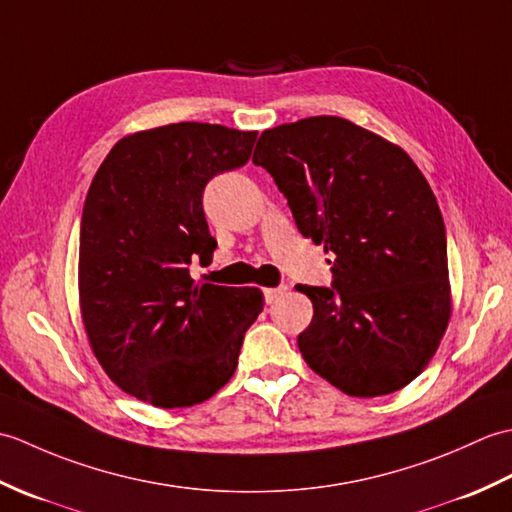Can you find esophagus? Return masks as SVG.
<instances>
[{
    "mask_svg": "<svg viewBox=\"0 0 512 512\" xmlns=\"http://www.w3.org/2000/svg\"><path fill=\"white\" fill-rule=\"evenodd\" d=\"M288 290V286H275V288H266L264 290V299H266V303H275L281 295H284V292Z\"/></svg>",
    "mask_w": 512,
    "mask_h": 512,
    "instance_id": "esophagus-1",
    "label": "esophagus"
}]
</instances>
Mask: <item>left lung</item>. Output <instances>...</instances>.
Here are the masks:
<instances>
[{
  "mask_svg": "<svg viewBox=\"0 0 512 512\" xmlns=\"http://www.w3.org/2000/svg\"><path fill=\"white\" fill-rule=\"evenodd\" d=\"M253 162L275 178L301 235L336 255L332 288L299 286L314 308L297 339L310 369L358 398L409 385L451 319L447 233L416 162L339 116L266 129Z\"/></svg>",
  "mask_w": 512,
  "mask_h": 512,
  "instance_id": "obj_1",
  "label": "left lung"
}]
</instances>
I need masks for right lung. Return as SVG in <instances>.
<instances>
[{
    "label": "right lung",
    "mask_w": 512,
    "mask_h": 512,
    "mask_svg": "<svg viewBox=\"0 0 512 512\" xmlns=\"http://www.w3.org/2000/svg\"><path fill=\"white\" fill-rule=\"evenodd\" d=\"M257 132L173 123L118 140L85 198L79 306L94 356L125 394L160 409L211 398L235 374L259 288L195 284L213 257L202 191L242 167Z\"/></svg>",
    "instance_id": "add662e5"
}]
</instances>
